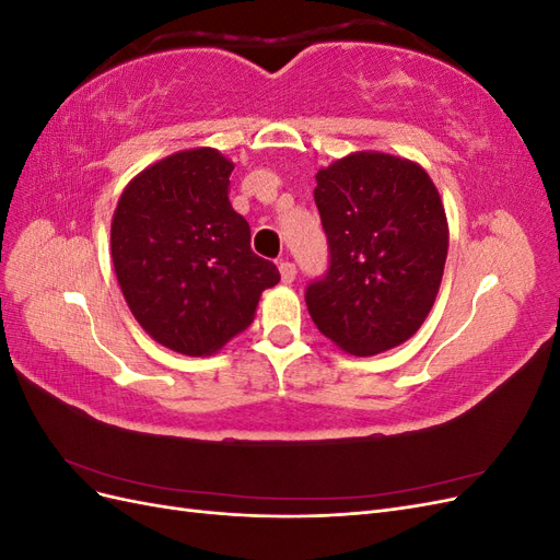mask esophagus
Segmentation results:
<instances>
[{
  "instance_id": "obj_1",
  "label": "esophagus",
  "mask_w": 560,
  "mask_h": 560,
  "mask_svg": "<svg viewBox=\"0 0 560 560\" xmlns=\"http://www.w3.org/2000/svg\"><path fill=\"white\" fill-rule=\"evenodd\" d=\"M280 278L284 284H292L296 278V266L292 261H280Z\"/></svg>"
}]
</instances>
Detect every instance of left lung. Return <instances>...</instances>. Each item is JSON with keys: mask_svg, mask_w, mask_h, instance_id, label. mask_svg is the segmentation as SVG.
Instances as JSON below:
<instances>
[{"mask_svg": "<svg viewBox=\"0 0 560 560\" xmlns=\"http://www.w3.org/2000/svg\"><path fill=\"white\" fill-rule=\"evenodd\" d=\"M327 273L306 287L315 327L366 358L420 329L442 284L448 224L420 165L358 151L315 175Z\"/></svg>", "mask_w": 560, "mask_h": 560, "instance_id": "left-lung-1", "label": "left lung"}]
</instances>
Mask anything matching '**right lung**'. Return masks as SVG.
Instances as JSON below:
<instances>
[{
	"label": "right lung",
	"mask_w": 560,
	"mask_h": 560,
	"mask_svg": "<svg viewBox=\"0 0 560 560\" xmlns=\"http://www.w3.org/2000/svg\"><path fill=\"white\" fill-rule=\"evenodd\" d=\"M233 163L189 149L154 163L118 198L112 259L142 329L182 354H210L245 331L273 261L249 247V224L229 200Z\"/></svg>",
	"instance_id": "1"
}]
</instances>
